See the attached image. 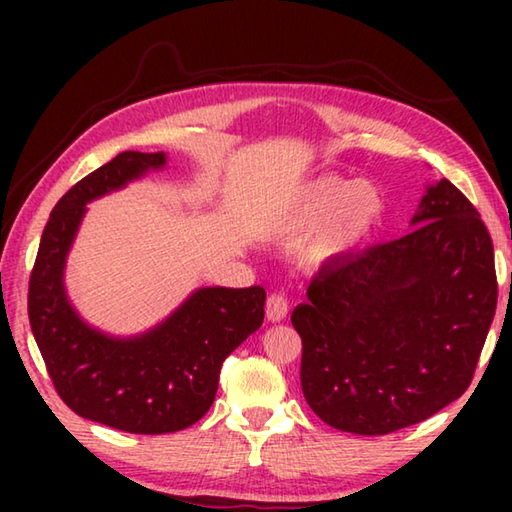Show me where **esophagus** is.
I'll list each match as a JSON object with an SVG mask.
<instances>
[{
    "mask_svg": "<svg viewBox=\"0 0 512 512\" xmlns=\"http://www.w3.org/2000/svg\"><path fill=\"white\" fill-rule=\"evenodd\" d=\"M288 314V299L286 295H281V292H275V295H270L266 301V317L268 321L279 323L284 321Z\"/></svg>",
    "mask_w": 512,
    "mask_h": 512,
    "instance_id": "34e87169",
    "label": "esophagus"
}]
</instances>
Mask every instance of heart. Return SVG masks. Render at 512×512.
Wrapping results in <instances>:
<instances>
[{
	"label": "heart",
	"mask_w": 512,
	"mask_h": 512,
	"mask_svg": "<svg viewBox=\"0 0 512 512\" xmlns=\"http://www.w3.org/2000/svg\"><path fill=\"white\" fill-rule=\"evenodd\" d=\"M385 200L376 184L367 180L317 178L303 182L281 204L268 233L281 239L314 231L303 246V259L323 266L363 246L383 220Z\"/></svg>",
	"instance_id": "obj_1"
}]
</instances>
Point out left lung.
<instances>
[{
	"instance_id": "8db88e82",
	"label": "left lung",
	"mask_w": 512,
	"mask_h": 512,
	"mask_svg": "<svg viewBox=\"0 0 512 512\" xmlns=\"http://www.w3.org/2000/svg\"><path fill=\"white\" fill-rule=\"evenodd\" d=\"M411 228L323 266L290 317L303 396L334 429H405L473 380L497 306L491 235L447 178L427 184Z\"/></svg>"
}]
</instances>
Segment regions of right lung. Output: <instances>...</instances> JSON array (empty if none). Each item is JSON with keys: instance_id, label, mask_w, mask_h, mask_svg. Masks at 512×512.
Instances as JSON below:
<instances>
[{"instance_id": "1", "label": "right lung", "mask_w": 512, "mask_h": 512, "mask_svg": "<svg viewBox=\"0 0 512 512\" xmlns=\"http://www.w3.org/2000/svg\"><path fill=\"white\" fill-rule=\"evenodd\" d=\"M167 167V154L123 151L63 195L43 228L28 319L61 400L81 418L129 433L187 429L211 409L224 358L262 328L266 290L198 288L165 321L134 336L85 323L63 284L88 204Z\"/></svg>"}]
</instances>
